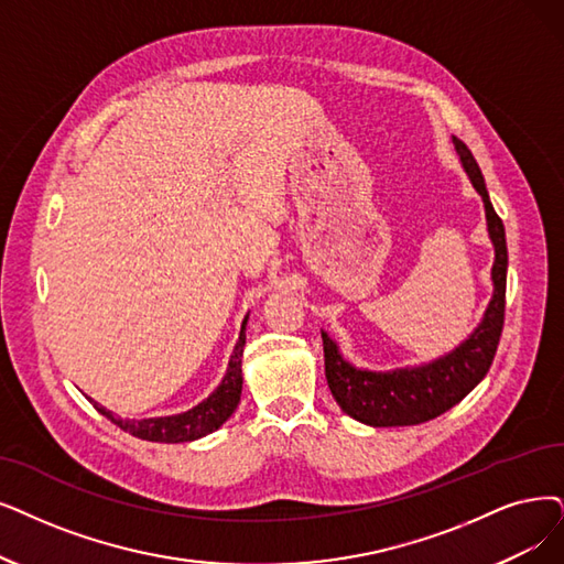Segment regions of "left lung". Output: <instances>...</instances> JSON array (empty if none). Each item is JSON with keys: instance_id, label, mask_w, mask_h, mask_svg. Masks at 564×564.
<instances>
[{"instance_id": "1", "label": "left lung", "mask_w": 564, "mask_h": 564, "mask_svg": "<svg viewBox=\"0 0 564 564\" xmlns=\"http://www.w3.org/2000/svg\"><path fill=\"white\" fill-rule=\"evenodd\" d=\"M460 164L471 187L484 200L488 238L495 259L490 268L492 296L479 326L465 340L421 366H404L395 370L356 368L343 356L333 337L322 330L328 389L351 419L372 427L416 425L431 421L458 404L486 377L505 324V291H507V238L505 224L495 213L484 183L481 169L463 141L452 137Z\"/></svg>"}]
</instances>
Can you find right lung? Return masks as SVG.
I'll return each instance as SVG.
<instances>
[{
	"instance_id": "right-lung-1",
	"label": "right lung",
	"mask_w": 564,
	"mask_h": 564,
	"mask_svg": "<svg viewBox=\"0 0 564 564\" xmlns=\"http://www.w3.org/2000/svg\"><path fill=\"white\" fill-rule=\"evenodd\" d=\"M250 317V314H247ZM247 317L242 319L238 343L234 347V354L229 358V368L227 375L221 377L219 387L206 398L200 400L196 408L183 412V414H171V416H150V419H120L112 414L110 410L101 408L97 400L89 398V402L95 408L122 427L124 433L148 440V442H164V444H177V442H194L198 437H206L215 433L217 427L227 421L240 402V391H242V349H245V326Z\"/></svg>"
}]
</instances>
